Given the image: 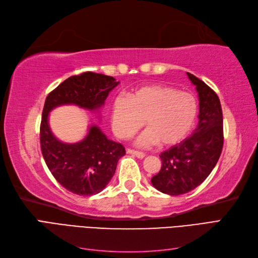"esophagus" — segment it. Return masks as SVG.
Listing matches in <instances>:
<instances>
[{
    "instance_id": "obj_1",
    "label": "esophagus",
    "mask_w": 258,
    "mask_h": 258,
    "mask_svg": "<svg viewBox=\"0 0 258 258\" xmlns=\"http://www.w3.org/2000/svg\"><path fill=\"white\" fill-rule=\"evenodd\" d=\"M127 154H130L132 156H136V157L142 159L145 157V154L142 152H139V151H135V150H131V148H128L127 150Z\"/></svg>"
}]
</instances>
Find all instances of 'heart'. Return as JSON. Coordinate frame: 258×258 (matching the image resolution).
I'll return each instance as SVG.
<instances>
[{"mask_svg":"<svg viewBox=\"0 0 258 258\" xmlns=\"http://www.w3.org/2000/svg\"><path fill=\"white\" fill-rule=\"evenodd\" d=\"M198 113L195 96L167 85H150L118 97L112 104V127L120 139H130L143 127L139 144L172 146L187 137Z\"/></svg>","mask_w":258,"mask_h":258,"instance_id":"heart-1","label":"heart"}]
</instances>
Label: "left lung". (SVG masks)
Wrapping results in <instances>:
<instances>
[{
    "instance_id": "1",
    "label": "left lung",
    "mask_w": 258,
    "mask_h": 258,
    "mask_svg": "<svg viewBox=\"0 0 258 258\" xmlns=\"http://www.w3.org/2000/svg\"><path fill=\"white\" fill-rule=\"evenodd\" d=\"M199 97V122L194 134L161 153L159 172L152 184L159 191L178 196L199 186L212 172L220 158L223 143V112L213 89L187 72Z\"/></svg>"
}]
</instances>
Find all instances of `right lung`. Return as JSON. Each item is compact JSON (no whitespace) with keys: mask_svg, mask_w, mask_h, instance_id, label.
Masks as SVG:
<instances>
[{"mask_svg":"<svg viewBox=\"0 0 258 258\" xmlns=\"http://www.w3.org/2000/svg\"><path fill=\"white\" fill-rule=\"evenodd\" d=\"M118 84L112 76L85 72L69 77L46 98L40 132L43 157L59 184L80 196H92L102 191L126 151L120 143L108 140L96 124L89 127L82 141L61 142L52 135L48 115L54 107L67 104L89 111L99 110Z\"/></svg>","mask_w":258,"mask_h":258,"instance_id":"right-lung-1","label":"right lung"}]
</instances>
